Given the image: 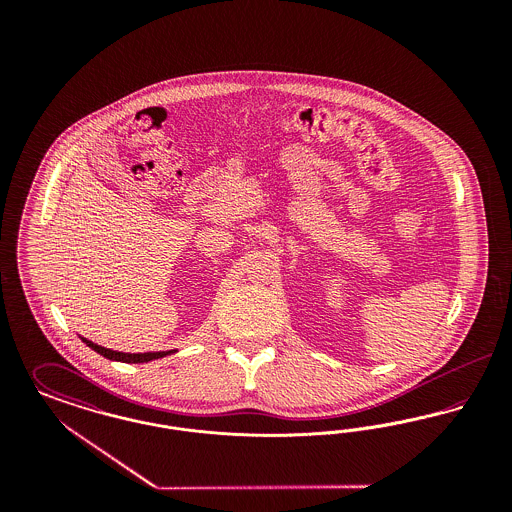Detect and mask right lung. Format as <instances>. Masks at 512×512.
Returning a JSON list of instances; mask_svg holds the SVG:
<instances>
[{"mask_svg":"<svg viewBox=\"0 0 512 512\" xmlns=\"http://www.w3.org/2000/svg\"><path fill=\"white\" fill-rule=\"evenodd\" d=\"M78 338L84 341L90 349H94L99 355H103L105 359L109 361H119V363H149V361H155V359H161V357H167L174 353L176 349H167V351H142V353H128V351H117V349H109V347H103L96 341L88 340L84 336L78 334Z\"/></svg>","mask_w":512,"mask_h":512,"instance_id":"add662e5","label":"right lung"}]
</instances>
